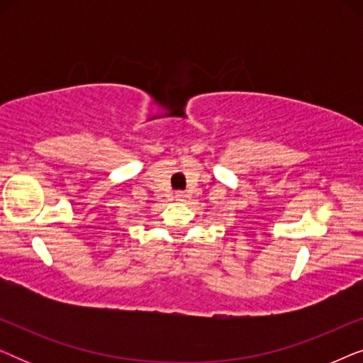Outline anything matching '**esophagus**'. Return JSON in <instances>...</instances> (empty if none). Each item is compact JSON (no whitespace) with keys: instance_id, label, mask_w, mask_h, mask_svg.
Instances as JSON below:
<instances>
[{"instance_id":"1","label":"esophagus","mask_w":363,"mask_h":363,"mask_svg":"<svg viewBox=\"0 0 363 363\" xmlns=\"http://www.w3.org/2000/svg\"><path fill=\"white\" fill-rule=\"evenodd\" d=\"M175 196H177V198H182L183 195H182V193H177V195H175Z\"/></svg>"}]
</instances>
